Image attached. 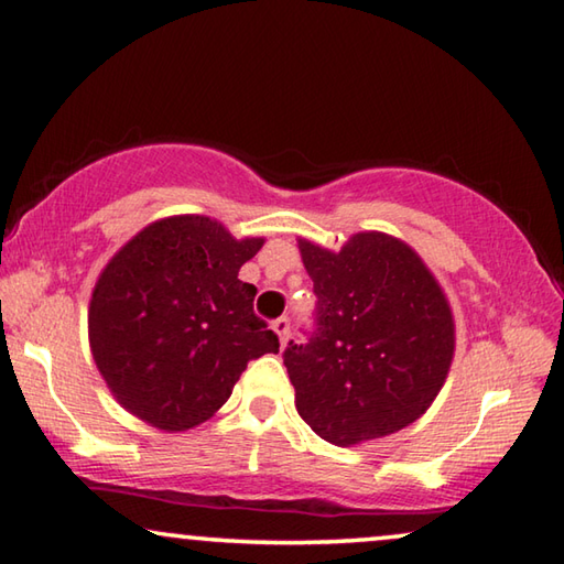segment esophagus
Here are the masks:
<instances>
[{
	"mask_svg": "<svg viewBox=\"0 0 564 564\" xmlns=\"http://www.w3.org/2000/svg\"><path fill=\"white\" fill-rule=\"evenodd\" d=\"M273 330H275V336H279V340H281V346H285V340H289V336H291V321L289 318H275L273 321Z\"/></svg>",
	"mask_w": 564,
	"mask_h": 564,
	"instance_id": "1",
	"label": "esophagus"
}]
</instances>
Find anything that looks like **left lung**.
<instances>
[{"mask_svg":"<svg viewBox=\"0 0 564 564\" xmlns=\"http://www.w3.org/2000/svg\"><path fill=\"white\" fill-rule=\"evenodd\" d=\"M313 279L316 330L283 366L313 433L350 447L403 431L451 370L455 321L441 283L400 238L350 236L340 251L299 238Z\"/></svg>","mask_w":564,"mask_h":564,"instance_id":"left-lung-1","label":"left lung"}]
</instances>
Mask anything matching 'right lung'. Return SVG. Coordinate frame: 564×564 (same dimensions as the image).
<instances>
[{
  "label": "right lung",
  "instance_id": "right-lung-1",
  "mask_svg": "<svg viewBox=\"0 0 564 564\" xmlns=\"http://www.w3.org/2000/svg\"><path fill=\"white\" fill-rule=\"evenodd\" d=\"M263 238H234L208 216H171L123 243L89 303V346L131 415L166 433L221 408L248 360L279 352L238 271Z\"/></svg>",
  "mask_w": 564,
  "mask_h": 564
}]
</instances>
